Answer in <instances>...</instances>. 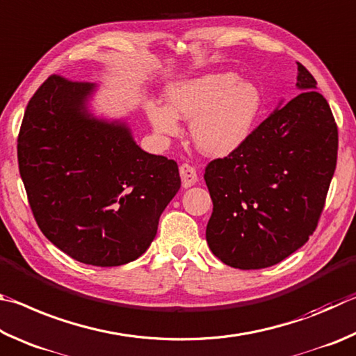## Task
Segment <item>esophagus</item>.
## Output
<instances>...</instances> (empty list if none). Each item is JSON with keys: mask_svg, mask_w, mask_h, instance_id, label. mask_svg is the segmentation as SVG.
Masks as SVG:
<instances>
[{"mask_svg": "<svg viewBox=\"0 0 356 356\" xmlns=\"http://www.w3.org/2000/svg\"><path fill=\"white\" fill-rule=\"evenodd\" d=\"M179 177H181L183 188H191V186H194L198 181L195 168L189 164L179 165Z\"/></svg>", "mask_w": 356, "mask_h": 356, "instance_id": "34e87169", "label": "esophagus"}]
</instances>
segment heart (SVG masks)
I'll use <instances>...</instances> for the list:
<instances>
[{
    "label": "heart",
    "instance_id": "b5f03b06",
    "mask_svg": "<svg viewBox=\"0 0 356 356\" xmlns=\"http://www.w3.org/2000/svg\"><path fill=\"white\" fill-rule=\"evenodd\" d=\"M167 103H148L147 114L159 134L177 136L179 118L191 120L192 140L200 152L225 156L252 134L263 106L257 86L222 72L172 84Z\"/></svg>",
    "mask_w": 356,
    "mask_h": 356
}]
</instances>
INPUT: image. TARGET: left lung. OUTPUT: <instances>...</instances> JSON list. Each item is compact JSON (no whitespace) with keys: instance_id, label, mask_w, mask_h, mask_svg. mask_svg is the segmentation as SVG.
<instances>
[{"instance_id":"obj_1","label":"left lung","mask_w":356,"mask_h":356,"mask_svg":"<svg viewBox=\"0 0 356 356\" xmlns=\"http://www.w3.org/2000/svg\"><path fill=\"white\" fill-rule=\"evenodd\" d=\"M316 84L297 62L302 93L234 152L207 165L214 204L207 241L227 266L253 270L278 264L317 228L338 159V127Z\"/></svg>"}]
</instances>
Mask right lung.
I'll list each match as a JSON object with an SVG mask.
<instances>
[{
  "instance_id": "add662e5",
  "label": "right lung",
  "mask_w": 356,
  "mask_h": 356,
  "mask_svg": "<svg viewBox=\"0 0 356 356\" xmlns=\"http://www.w3.org/2000/svg\"><path fill=\"white\" fill-rule=\"evenodd\" d=\"M95 86L51 74L24 111L18 170L40 232L79 263L114 267L147 252L181 186L178 165L86 108Z\"/></svg>"
}]
</instances>
